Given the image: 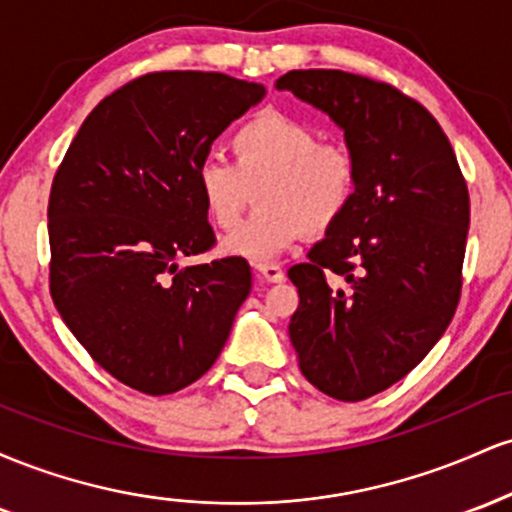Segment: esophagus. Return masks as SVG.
<instances>
[{"label":"esophagus","mask_w":512,"mask_h":512,"mask_svg":"<svg viewBox=\"0 0 512 512\" xmlns=\"http://www.w3.org/2000/svg\"><path fill=\"white\" fill-rule=\"evenodd\" d=\"M255 272L262 276L264 281H269V284H281V281L286 279V274H284V269H281V264H262V262H257L255 264Z\"/></svg>","instance_id":"esophagus-1"}]
</instances>
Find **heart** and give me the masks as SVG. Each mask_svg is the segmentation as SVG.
Returning <instances> with one entry per match:
<instances>
[{
	"mask_svg": "<svg viewBox=\"0 0 512 512\" xmlns=\"http://www.w3.org/2000/svg\"><path fill=\"white\" fill-rule=\"evenodd\" d=\"M233 161L204 156L197 190L211 221L235 228L258 187L261 209L223 238L228 255L274 260L308 233L332 228L351 209L361 185V158L342 139H322L298 117L264 110L236 129Z\"/></svg>",
	"mask_w": 512,
	"mask_h": 512,
	"instance_id": "1",
	"label": "heart"
}]
</instances>
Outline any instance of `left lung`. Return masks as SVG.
<instances>
[{"mask_svg":"<svg viewBox=\"0 0 512 512\" xmlns=\"http://www.w3.org/2000/svg\"><path fill=\"white\" fill-rule=\"evenodd\" d=\"M276 88L330 115L361 158L351 209L289 269L301 373L339 402H361L419 366L448 330L462 293L467 180L436 117L385 81L293 69Z\"/></svg>","mask_w":512,"mask_h":512,"instance_id":"8db88e82","label":"left lung"}]
</instances>
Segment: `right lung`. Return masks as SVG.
<instances>
[{"mask_svg": "<svg viewBox=\"0 0 512 512\" xmlns=\"http://www.w3.org/2000/svg\"><path fill=\"white\" fill-rule=\"evenodd\" d=\"M264 86L151 72L105 96L69 144L48 204L50 296L115 380L170 395L214 366L252 286L243 257L178 267L216 236L197 166Z\"/></svg>", "mask_w": 512, "mask_h": 512, "instance_id": "obj_1", "label": "right lung"}]
</instances>
